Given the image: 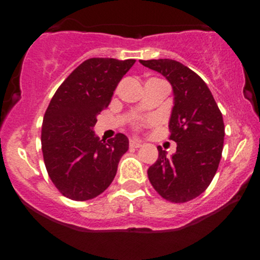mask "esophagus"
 <instances>
[{"label": "esophagus", "mask_w": 260, "mask_h": 260, "mask_svg": "<svg viewBox=\"0 0 260 260\" xmlns=\"http://www.w3.org/2000/svg\"><path fill=\"white\" fill-rule=\"evenodd\" d=\"M129 147L131 148H134V149L140 148V147H142V143L137 142V140H131V142H129Z\"/></svg>", "instance_id": "34e87169"}]
</instances>
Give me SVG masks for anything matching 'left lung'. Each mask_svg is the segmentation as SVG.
I'll return each mask as SVG.
<instances>
[{
    "instance_id": "1",
    "label": "left lung",
    "mask_w": 260,
    "mask_h": 260,
    "mask_svg": "<svg viewBox=\"0 0 260 260\" xmlns=\"http://www.w3.org/2000/svg\"><path fill=\"white\" fill-rule=\"evenodd\" d=\"M139 62L162 74L172 86L174 106L169 121L176 153L159 157L148 169L151 186L166 201L184 203L201 196L215 176L221 159L225 127L213 94L198 74L175 59Z\"/></svg>"
}]
</instances>
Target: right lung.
<instances>
[{"mask_svg": "<svg viewBox=\"0 0 260 260\" xmlns=\"http://www.w3.org/2000/svg\"><path fill=\"white\" fill-rule=\"evenodd\" d=\"M136 59L89 58L59 85L45 112L41 149L56 188L73 201L95 198L111 184L128 138L100 140L94 132L98 115Z\"/></svg>", "mask_w": 260, "mask_h": 260, "instance_id": "obj_1", "label": "right lung"}]
</instances>
